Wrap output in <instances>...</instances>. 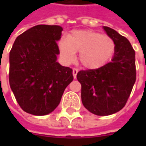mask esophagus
Segmentation results:
<instances>
[{"instance_id": "esophagus-1", "label": "esophagus", "mask_w": 146, "mask_h": 146, "mask_svg": "<svg viewBox=\"0 0 146 146\" xmlns=\"http://www.w3.org/2000/svg\"><path fill=\"white\" fill-rule=\"evenodd\" d=\"M78 72V70L77 68H73V78H76Z\"/></svg>"}]
</instances>
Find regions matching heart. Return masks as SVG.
Here are the masks:
<instances>
[{"instance_id":"1","label":"heart","mask_w":146,"mask_h":146,"mask_svg":"<svg viewBox=\"0 0 146 146\" xmlns=\"http://www.w3.org/2000/svg\"><path fill=\"white\" fill-rule=\"evenodd\" d=\"M115 47L112 38L93 30H73L68 40L62 39L58 42L60 56L66 64L73 63L76 52H79V62L88 69L105 66L112 57Z\"/></svg>"}]
</instances>
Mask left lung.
I'll use <instances>...</instances> for the list:
<instances>
[{
	"label": "left lung",
	"instance_id": "obj_1",
	"mask_svg": "<svg viewBox=\"0 0 146 146\" xmlns=\"http://www.w3.org/2000/svg\"><path fill=\"white\" fill-rule=\"evenodd\" d=\"M104 29L116 44L111 62L98 69L81 70L77 74L84 106L98 116L123 109L136 80L135 51L130 42L109 27L105 26Z\"/></svg>",
	"mask_w": 146,
	"mask_h": 146
}]
</instances>
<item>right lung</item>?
I'll return each mask as SVG.
<instances>
[{
  "label": "right lung",
  "mask_w": 146,
  "mask_h": 146,
  "mask_svg": "<svg viewBox=\"0 0 146 146\" xmlns=\"http://www.w3.org/2000/svg\"><path fill=\"white\" fill-rule=\"evenodd\" d=\"M62 31L57 25H36L18 35L11 49L10 87L28 113L43 116L53 111L73 81V69L56 62Z\"/></svg>",
  "instance_id": "obj_1"
}]
</instances>
